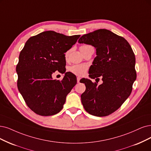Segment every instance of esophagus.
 I'll return each mask as SVG.
<instances>
[{
	"mask_svg": "<svg viewBox=\"0 0 151 151\" xmlns=\"http://www.w3.org/2000/svg\"><path fill=\"white\" fill-rule=\"evenodd\" d=\"M80 80H81L80 77H77V82H78V83H79V82H80Z\"/></svg>",
	"mask_w": 151,
	"mask_h": 151,
	"instance_id": "1",
	"label": "esophagus"
}]
</instances>
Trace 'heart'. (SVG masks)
<instances>
[{
  "label": "heart",
  "mask_w": 151,
  "mask_h": 151,
  "mask_svg": "<svg viewBox=\"0 0 151 151\" xmlns=\"http://www.w3.org/2000/svg\"><path fill=\"white\" fill-rule=\"evenodd\" d=\"M91 47L90 45H81L80 48V50H83L84 49H86L88 47ZM69 51H67L65 53V58L66 59L68 58V55H69ZM88 70V66L85 64H81V65H74L69 68V71L77 76H83L85 74L86 71Z\"/></svg>",
  "instance_id": "b5f03b06"
}]
</instances>
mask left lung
<instances>
[{
  "instance_id": "8db88e82",
  "label": "left lung",
  "mask_w": 151,
  "mask_h": 151,
  "mask_svg": "<svg viewBox=\"0 0 151 151\" xmlns=\"http://www.w3.org/2000/svg\"><path fill=\"white\" fill-rule=\"evenodd\" d=\"M78 42L96 48L97 56L89 76L96 80L101 77L103 82L98 85V82L81 80L86 86L81 95L83 107L91 115L108 116L119 109L131 93L136 79L134 53L124 38L106 29L83 35Z\"/></svg>"
}]
</instances>
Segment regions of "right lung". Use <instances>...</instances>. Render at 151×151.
<instances>
[{
    "mask_svg": "<svg viewBox=\"0 0 151 151\" xmlns=\"http://www.w3.org/2000/svg\"><path fill=\"white\" fill-rule=\"evenodd\" d=\"M80 37L50 30L30 37L25 43L16 66L17 87L28 107L35 113L52 116L62 109L67 94L77 83L75 75L65 72V53ZM56 70L65 73L62 81L52 80Z\"/></svg>",
    "mask_w": 151,
    "mask_h": 151,
    "instance_id": "1",
    "label": "right lung"
}]
</instances>
